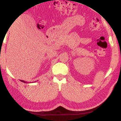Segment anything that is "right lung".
<instances>
[{
	"mask_svg": "<svg viewBox=\"0 0 121 121\" xmlns=\"http://www.w3.org/2000/svg\"><path fill=\"white\" fill-rule=\"evenodd\" d=\"M21 81H22V82H25L24 81H21Z\"/></svg>",
	"mask_w": 121,
	"mask_h": 121,
	"instance_id": "obj_1",
	"label": "right lung"
}]
</instances>
